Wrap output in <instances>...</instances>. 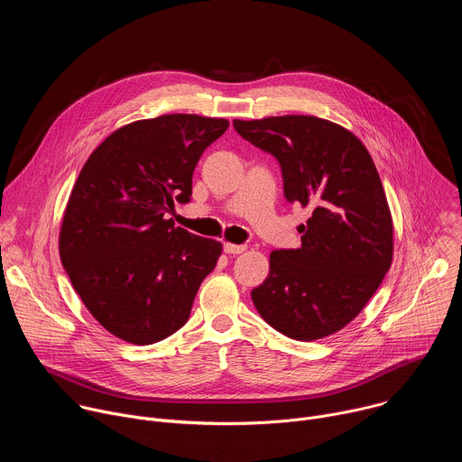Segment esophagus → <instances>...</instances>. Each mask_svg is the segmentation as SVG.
<instances>
[{
  "label": "esophagus",
  "mask_w": 462,
  "mask_h": 462,
  "mask_svg": "<svg viewBox=\"0 0 462 462\" xmlns=\"http://www.w3.org/2000/svg\"><path fill=\"white\" fill-rule=\"evenodd\" d=\"M223 248L226 254H243L246 250L245 245H236V243H225Z\"/></svg>",
  "instance_id": "esophagus-1"
}]
</instances>
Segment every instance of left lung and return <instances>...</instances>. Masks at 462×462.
I'll list each match as a JSON object with an SVG mask.
<instances>
[{"mask_svg":"<svg viewBox=\"0 0 462 462\" xmlns=\"http://www.w3.org/2000/svg\"><path fill=\"white\" fill-rule=\"evenodd\" d=\"M234 127L280 161L285 197L312 212L298 226L300 248L271 252L252 301L289 338L331 337L362 312L393 261V217L376 166L355 134L319 116L236 118Z\"/></svg>","mask_w":462,"mask_h":462,"instance_id":"8db88e82","label":"left lung"}]
</instances>
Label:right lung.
<instances>
[{
  "mask_svg": "<svg viewBox=\"0 0 462 462\" xmlns=\"http://www.w3.org/2000/svg\"><path fill=\"white\" fill-rule=\"evenodd\" d=\"M226 118L173 113L125 124L86 161L65 207L61 265L91 316L135 346L180 328L223 245L166 214L188 203L191 175Z\"/></svg>",
  "mask_w": 462,
  "mask_h": 462,
  "instance_id": "right-lung-1",
  "label": "right lung"
}]
</instances>
